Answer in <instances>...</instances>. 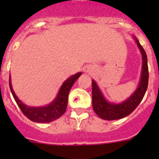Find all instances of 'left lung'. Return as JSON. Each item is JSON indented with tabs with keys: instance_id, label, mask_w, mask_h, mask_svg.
Segmentation results:
<instances>
[{
	"instance_id": "8db88e82",
	"label": "left lung",
	"mask_w": 159,
	"mask_h": 159,
	"mask_svg": "<svg viewBox=\"0 0 159 159\" xmlns=\"http://www.w3.org/2000/svg\"><path fill=\"white\" fill-rule=\"evenodd\" d=\"M139 48L142 54V72H141L140 82L136 91L129 97L128 99L120 104H115L108 102L100 91L99 87L94 80H92V106L93 110L100 118L106 120H113L122 119L129 116L133 112L140 102L143 100L144 94L147 91L148 83V68L147 55L143 48L141 46L139 40L135 37Z\"/></svg>"
}]
</instances>
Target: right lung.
I'll list each match as a JSON object with an SVG mask.
<instances>
[{"label":"right lung","mask_w":159,"mask_h":159,"mask_svg":"<svg viewBox=\"0 0 159 159\" xmlns=\"http://www.w3.org/2000/svg\"><path fill=\"white\" fill-rule=\"evenodd\" d=\"M82 75V72H78L77 74L72 75L69 78H67L63 83L62 87H60L57 97L50 104L45 106L40 107H32L25 105L23 102L20 101L18 97H16L13 91L11 82V75H10V88L11 93L13 95L15 101L16 102L18 106L23 112V114L30 119V120L37 123H49L52 121L57 120L62 116L66 111L67 106V100H68V94L72 85L74 84L76 80Z\"/></svg>","instance_id":"obj_1"}]
</instances>
